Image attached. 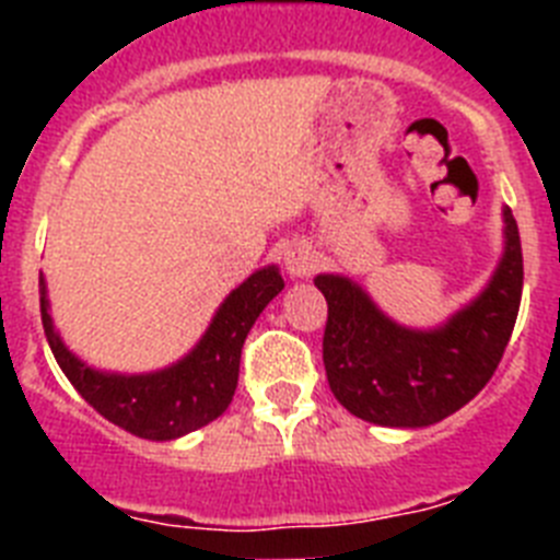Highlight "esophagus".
<instances>
[{
    "label": "esophagus",
    "instance_id": "34e87169",
    "mask_svg": "<svg viewBox=\"0 0 560 560\" xmlns=\"http://www.w3.org/2000/svg\"><path fill=\"white\" fill-rule=\"evenodd\" d=\"M283 260H285V271H289L294 280H303V277H308L316 266V255L311 252V246H305V244H291L289 249H285Z\"/></svg>",
    "mask_w": 560,
    "mask_h": 560
}]
</instances>
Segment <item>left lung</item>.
Returning <instances> with one entry per match:
<instances>
[{
	"label": "left lung",
	"instance_id": "left-lung-1",
	"mask_svg": "<svg viewBox=\"0 0 560 560\" xmlns=\"http://www.w3.org/2000/svg\"><path fill=\"white\" fill-rule=\"evenodd\" d=\"M502 255L488 283L432 328H409L378 308L353 277L323 271L328 300L323 361L330 393L355 418L389 429H423L463 409L491 381L522 303V244L502 207Z\"/></svg>",
	"mask_w": 560,
	"mask_h": 560
}]
</instances>
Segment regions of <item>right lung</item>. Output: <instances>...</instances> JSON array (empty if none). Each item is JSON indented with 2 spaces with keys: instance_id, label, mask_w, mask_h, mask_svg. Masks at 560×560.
Masks as SVG:
<instances>
[{
  "instance_id": "right-lung-1",
  "label": "right lung",
  "mask_w": 560,
  "mask_h": 560,
  "mask_svg": "<svg viewBox=\"0 0 560 560\" xmlns=\"http://www.w3.org/2000/svg\"><path fill=\"white\" fill-rule=\"evenodd\" d=\"M283 285L280 266L252 271L224 296L201 339L182 359L148 373H114L92 368L67 348L49 314L47 280L38 275L44 334L69 384L114 427L156 443L185 438L226 412L237 387L246 334Z\"/></svg>"
}]
</instances>
